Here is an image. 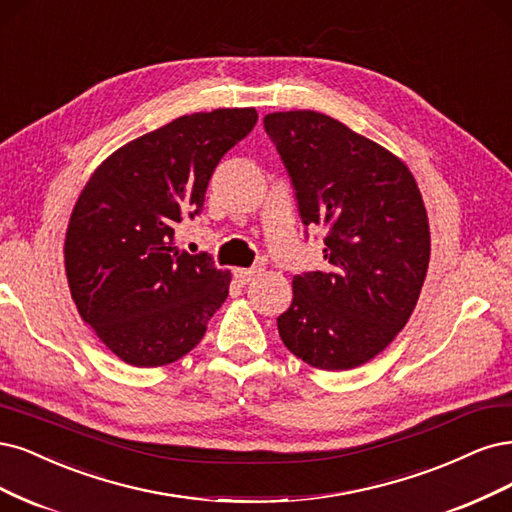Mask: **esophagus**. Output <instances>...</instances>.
<instances>
[{"mask_svg": "<svg viewBox=\"0 0 512 512\" xmlns=\"http://www.w3.org/2000/svg\"><path fill=\"white\" fill-rule=\"evenodd\" d=\"M261 272H263V268H259V266H255V268H238V270H234V276H236L238 283L249 285L251 280L261 276Z\"/></svg>", "mask_w": 512, "mask_h": 512, "instance_id": "esophagus-1", "label": "esophagus"}]
</instances>
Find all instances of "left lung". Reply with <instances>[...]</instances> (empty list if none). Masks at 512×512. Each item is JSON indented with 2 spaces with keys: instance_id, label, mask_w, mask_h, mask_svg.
I'll return each mask as SVG.
<instances>
[{
  "instance_id": "left-lung-1",
  "label": "left lung",
  "mask_w": 512,
  "mask_h": 512,
  "mask_svg": "<svg viewBox=\"0 0 512 512\" xmlns=\"http://www.w3.org/2000/svg\"><path fill=\"white\" fill-rule=\"evenodd\" d=\"M263 127L302 223L327 229V268L293 276L278 334L310 366L357 368L398 336L427 274L430 225L415 176L381 144L315 110L272 112Z\"/></svg>"
}]
</instances>
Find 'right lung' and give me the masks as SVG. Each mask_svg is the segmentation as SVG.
<instances>
[{"label": "right lung", "mask_w": 512, "mask_h": 512, "mask_svg": "<svg viewBox=\"0 0 512 512\" xmlns=\"http://www.w3.org/2000/svg\"><path fill=\"white\" fill-rule=\"evenodd\" d=\"M255 123V108L178 117L114 151L82 189L65 274L82 321L125 364L187 355L225 302L232 274L180 251L174 229L202 212L214 168Z\"/></svg>", "instance_id": "right-lung-1"}]
</instances>
